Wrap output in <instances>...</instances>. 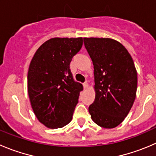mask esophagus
I'll return each instance as SVG.
<instances>
[{"label":"esophagus","instance_id":"esophagus-1","mask_svg":"<svg viewBox=\"0 0 156 156\" xmlns=\"http://www.w3.org/2000/svg\"><path fill=\"white\" fill-rule=\"evenodd\" d=\"M83 86H84V89H87V87H88V84H87V82H84V84H83Z\"/></svg>","mask_w":156,"mask_h":156}]
</instances>
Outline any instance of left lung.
Returning <instances> with one entry per match:
<instances>
[{"mask_svg":"<svg viewBox=\"0 0 156 156\" xmlns=\"http://www.w3.org/2000/svg\"><path fill=\"white\" fill-rule=\"evenodd\" d=\"M94 69L95 100L89 113L96 124L111 129L123 121L133 107L137 72L126 48L109 38H84Z\"/></svg>","mask_w":156,"mask_h":156,"instance_id":"1","label":"left lung"}]
</instances>
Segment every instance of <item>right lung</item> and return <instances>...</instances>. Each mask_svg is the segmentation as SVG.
Masks as SVG:
<instances>
[{"label": "right lung", "mask_w": 156, "mask_h": 156, "mask_svg": "<svg viewBox=\"0 0 156 156\" xmlns=\"http://www.w3.org/2000/svg\"><path fill=\"white\" fill-rule=\"evenodd\" d=\"M82 44L81 37L52 38L40 46L30 64L27 87L32 108L39 121L51 129L72 120L83 90L70 69Z\"/></svg>", "instance_id": "1"}]
</instances>
